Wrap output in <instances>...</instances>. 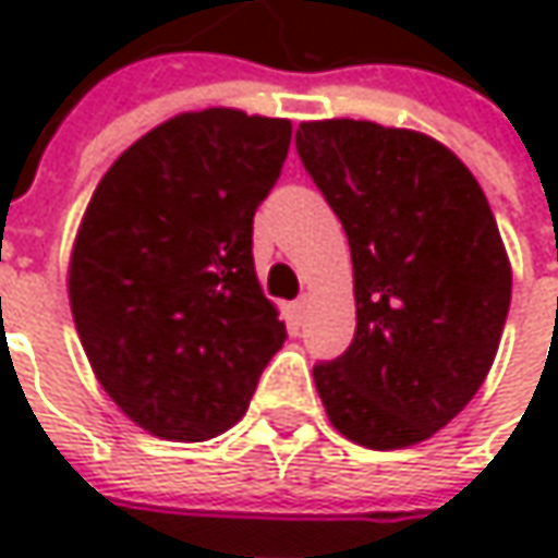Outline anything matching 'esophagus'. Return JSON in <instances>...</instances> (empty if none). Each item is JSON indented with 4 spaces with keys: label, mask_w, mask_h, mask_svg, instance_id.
<instances>
[{
    "label": "esophagus",
    "mask_w": 558,
    "mask_h": 558,
    "mask_svg": "<svg viewBox=\"0 0 558 558\" xmlns=\"http://www.w3.org/2000/svg\"><path fill=\"white\" fill-rule=\"evenodd\" d=\"M311 307H313V294H307V291H304V294L294 301V316L304 323V319H307V313H311Z\"/></svg>",
    "instance_id": "esophagus-1"
}]
</instances>
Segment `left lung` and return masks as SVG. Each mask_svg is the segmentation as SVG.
I'll return each mask as SVG.
<instances>
[{"instance_id":"8db88e82","label":"left lung","mask_w":558,"mask_h":558,"mask_svg":"<svg viewBox=\"0 0 558 558\" xmlns=\"http://www.w3.org/2000/svg\"><path fill=\"white\" fill-rule=\"evenodd\" d=\"M298 155L348 232L356 332L313 366L326 416L369 450L440 432L500 348L512 267L472 170L438 140L373 120H304Z\"/></svg>"}]
</instances>
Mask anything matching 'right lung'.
Instances as JSON below:
<instances>
[{"label":"right lung","instance_id":"add662e5","mask_svg":"<svg viewBox=\"0 0 558 558\" xmlns=\"http://www.w3.org/2000/svg\"><path fill=\"white\" fill-rule=\"evenodd\" d=\"M291 120L183 111L136 140L76 229L68 298L105 395L161 440H210L245 416L286 323L254 272V210Z\"/></svg>","mask_w":558,"mask_h":558}]
</instances>
